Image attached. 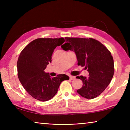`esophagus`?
I'll list each match as a JSON object with an SVG mask.
<instances>
[{"instance_id":"obj_1","label":"esophagus","mask_w":130,"mask_h":130,"mask_svg":"<svg viewBox=\"0 0 130 130\" xmlns=\"http://www.w3.org/2000/svg\"><path fill=\"white\" fill-rule=\"evenodd\" d=\"M69 78H70V80H74V79L76 78V77L75 76H69Z\"/></svg>"}]
</instances>
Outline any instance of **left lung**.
<instances>
[{"instance_id":"8db88e82","label":"left lung","mask_w":130,"mask_h":130,"mask_svg":"<svg viewBox=\"0 0 130 130\" xmlns=\"http://www.w3.org/2000/svg\"><path fill=\"white\" fill-rule=\"evenodd\" d=\"M63 50L75 52L78 65L85 67L89 77L77 76L83 81L77 92L83 98L92 99L99 96L106 89L114 74L113 59L109 50L93 38L65 37Z\"/></svg>"}]
</instances>
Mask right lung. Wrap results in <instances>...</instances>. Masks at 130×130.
<instances>
[{"mask_svg": "<svg viewBox=\"0 0 130 130\" xmlns=\"http://www.w3.org/2000/svg\"><path fill=\"white\" fill-rule=\"evenodd\" d=\"M65 42L63 38H40L31 42L21 52L18 59V76L27 93L36 99L46 102L54 96L60 84L69 77L58 74L52 78L45 73L52 56L57 46Z\"/></svg>", "mask_w": 130, "mask_h": 130, "instance_id": "right-lung-1", "label": "right lung"}]
</instances>
